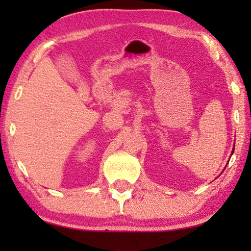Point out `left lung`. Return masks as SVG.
Instances as JSON below:
<instances>
[{
    "label": "left lung",
    "instance_id": "8db88e82",
    "mask_svg": "<svg viewBox=\"0 0 251 251\" xmlns=\"http://www.w3.org/2000/svg\"><path fill=\"white\" fill-rule=\"evenodd\" d=\"M233 151H234V150H233Z\"/></svg>",
    "mask_w": 251,
    "mask_h": 251
}]
</instances>
